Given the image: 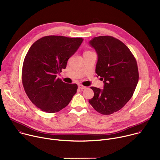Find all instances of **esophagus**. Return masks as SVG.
<instances>
[{"label": "esophagus", "mask_w": 160, "mask_h": 160, "mask_svg": "<svg viewBox=\"0 0 160 160\" xmlns=\"http://www.w3.org/2000/svg\"><path fill=\"white\" fill-rule=\"evenodd\" d=\"M78 88L81 90H83V89H85L86 88V87L82 85H78Z\"/></svg>", "instance_id": "obj_1"}]
</instances>
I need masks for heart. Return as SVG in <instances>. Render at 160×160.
Here are the masks:
<instances>
[{
	"label": "heart",
	"instance_id": "1",
	"mask_svg": "<svg viewBox=\"0 0 160 160\" xmlns=\"http://www.w3.org/2000/svg\"><path fill=\"white\" fill-rule=\"evenodd\" d=\"M87 52H90V51H87Z\"/></svg>",
	"mask_w": 160,
	"mask_h": 160
}]
</instances>
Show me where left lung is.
<instances>
[{
	"instance_id": "left-lung-1",
	"label": "left lung",
	"mask_w": 160,
	"mask_h": 160,
	"mask_svg": "<svg viewBox=\"0 0 160 160\" xmlns=\"http://www.w3.org/2000/svg\"><path fill=\"white\" fill-rule=\"evenodd\" d=\"M88 43L98 56L96 73L104 80L103 89L90 87L94 96L88 102L102 115H111L133 96L139 81L137 61L127 46L111 36L94 37Z\"/></svg>"
}]
</instances>
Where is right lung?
Returning <instances> with one entry per match:
<instances>
[{
    "instance_id": "1",
    "label": "right lung",
    "mask_w": 160,
    "mask_h": 160,
    "mask_svg": "<svg viewBox=\"0 0 160 160\" xmlns=\"http://www.w3.org/2000/svg\"><path fill=\"white\" fill-rule=\"evenodd\" d=\"M83 39L63 36L43 37L29 49L24 59L22 82L30 100L42 111L56 112L76 94L75 83L63 82L57 75L79 48Z\"/></svg>"
}]
</instances>
